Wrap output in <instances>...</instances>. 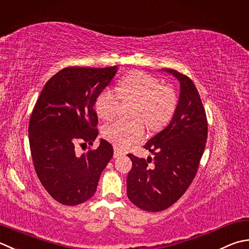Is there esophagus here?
<instances>
[{
	"label": "esophagus",
	"instance_id": "34e87169",
	"mask_svg": "<svg viewBox=\"0 0 249 249\" xmlns=\"http://www.w3.org/2000/svg\"><path fill=\"white\" fill-rule=\"evenodd\" d=\"M125 153L123 152V151L122 150H120L119 148H116V147H114V153H113V157L115 158V159H118V158H120V157H122V155H124Z\"/></svg>",
	"mask_w": 249,
	"mask_h": 249
}]
</instances>
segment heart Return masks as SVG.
I'll use <instances>...</instances> for the list:
<instances>
[{"label":"heart","instance_id":"1","mask_svg":"<svg viewBox=\"0 0 249 249\" xmlns=\"http://www.w3.org/2000/svg\"><path fill=\"white\" fill-rule=\"evenodd\" d=\"M116 91L101 90L95 100V111L101 120L110 121L116 115L120 98L135 101L131 115L138 119L115 121L102 130L104 137L118 148L127 149L143 139V120L152 130H160L169 123L176 111L177 97L174 89L152 75L135 73L126 76L119 82Z\"/></svg>","mask_w":249,"mask_h":249}]
</instances>
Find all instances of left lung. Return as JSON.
<instances>
[{
    "label": "left lung",
    "mask_w": 249,
    "mask_h": 249,
    "mask_svg": "<svg viewBox=\"0 0 249 249\" xmlns=\"http://www.w3.org/2000/svg\"><path fill=\"white\" fill-rule=\"evenodd\" d=\"M163 71L180 83L176 111L167 127L144 144L153 160L128 154L133 167L127 176V196L137 207L153 213L172 206L187 191L207 140L206 113L194 83L176 70Z\"/></svg>",
    "instance_id": "1"
}]
</instances>
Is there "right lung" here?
I'll use <instances>...</instances> for the list:
<instances>
[{"label": "right lung", "mask_w": 249, "mask_h": 249, "mask_svg": "<svg viewBox=\"0 0 249 249\" xmlns=\"http://www.w3.org/2000/svg\"><path fill=\"white\" fill-rule=\"evenodd\" d=\"M116 71V66L65 68L47 81L34 106L28 129L34 168L50 196L63 205H79L94 196L113 157L105 139L81 155L75 145L92 144L98 136L95 100Z\"/></svg>", "instance_id": "obj_1"}]
</instances>
